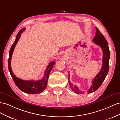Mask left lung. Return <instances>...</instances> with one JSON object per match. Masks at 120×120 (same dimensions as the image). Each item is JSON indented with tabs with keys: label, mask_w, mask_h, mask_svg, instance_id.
Masks as SVG:
<instances>
[{
	"label": "left lung",
	"mask_w": 120,
	"mask_h": 120,
	"mask_svg": "<svg viewBox=\"0 0 120 120\" xmlns=\"http://www.w3.org/2000/svg\"><path fill=\"white\" fill-rule=\"evenodd\" d=\"M94 43L100 46L103 52L102 57V65L100 71L92 80L91 87L87 90V93L90 94L93 91H96L101 86V84L105 79V77L108 74L109 69V59L110 57V52L107 41L106 40L103 35L101 33L98 28H96L95 36L92 40ZM69 73L68 80L69 81ZM69 85L71 90L77 94H83V92L80 91L79 89L75 85H73L69 81Z\"/></svg>",
	"instance_id": "left-lung-1"
}]
</instances>
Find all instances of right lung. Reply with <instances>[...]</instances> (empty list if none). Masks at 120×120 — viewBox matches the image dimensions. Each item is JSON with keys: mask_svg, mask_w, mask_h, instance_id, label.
Returning <instances> with one entry per match:
<instances>
[{"mask_svg": "<svg viewBox=\"0 0 120 120\" xmlns=\"http://www.w3.org/2000/svg\"><path fill=\"white\" fill-rule=\"evenodd\" d=\"M25 29L26 28H23L19 30V32L17 34L15 41L11 46V49H10L8 61V70L15 84L20 90L25 92V93L29 94H40L46 89L47 85L49 74L55 64V62L53 61V62H51L49 64L45 71V75H44L43 78L41 80L38 81L23 80L20 79L18 77H16L15 75L13 74L11 70V60L13 52L14 51L15 48L17 43L18 42L20 38V36H21V34L25 30Z\"/></svg>", "mask_w": 120, "mask_h": 120, "instance_id": "1", "label": "right lung"}]
</instances>
